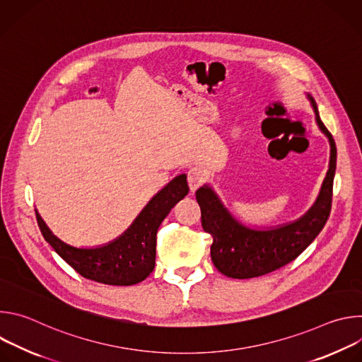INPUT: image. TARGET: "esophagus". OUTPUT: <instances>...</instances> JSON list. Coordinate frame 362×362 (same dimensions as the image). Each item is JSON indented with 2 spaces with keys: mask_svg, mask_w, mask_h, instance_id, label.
<instances>
[{
  "mask_svg": "<svg viewBox=\"0 0 362 362\" xmlns=\"http://www.w3.org/2000/svg\"><path fill=\"white\" fill-rule=\"evenodd\" d=\"M206 179H208V173H206V170H203L202 168L194 166L187 172V182L192 192L197 190L206 182Z\"/></svg>",
  "mask_w": 362,
  "mask_h": 362,
  "instance_id": "34e87169",
  "label": "esophagus"
}]
</instances>
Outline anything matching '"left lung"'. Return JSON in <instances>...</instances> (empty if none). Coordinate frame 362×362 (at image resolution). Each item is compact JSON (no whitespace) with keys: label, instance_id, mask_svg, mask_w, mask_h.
Segmentation results:
<instances>
[{"label":"left lung","instance_id":"8db88e82","mask_svg":"<svg viewBox=\"0 0 362 362\" xmlns=\"http://www.w3.org/2000/svg\"><path fill=\"white\" fill-rule=\"evenodd\" d=\"M308 98L311 100L318 127L329 140L331 158L320 196L302 218L272 229H252L232 216L211 186L204 185L196 190L202 228L214 238L212 262L219 272L229 278H256L285 267L313 243L329 218L337 146L332 134L320 119L315 100L309 94Z\"/></svg>","mask_w":362,"mask_h":362}]
</instances>
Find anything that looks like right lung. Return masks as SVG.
Returning <instances> with one entry per match:
<instances>
[{
	"mask_svg": "<svg viewBox=\"0 0 362 362\" xmlns=\"http://www.w3.org/2000/svg\"><path fill=\"white\" fill-rule=\"evenodd\" d=\"M189 192L186 175L176 176L144 206L130 228L98 247H74L48 229L35 211L44 239L81 276L106 285L129 286L144 281L156 264V235L173 206Z\"/></svg>",
	"mask_w": 362,
	"mask_h": 362,
	"instance_id": "obj_1",
	"label": "right lung"
}]
</instances>
